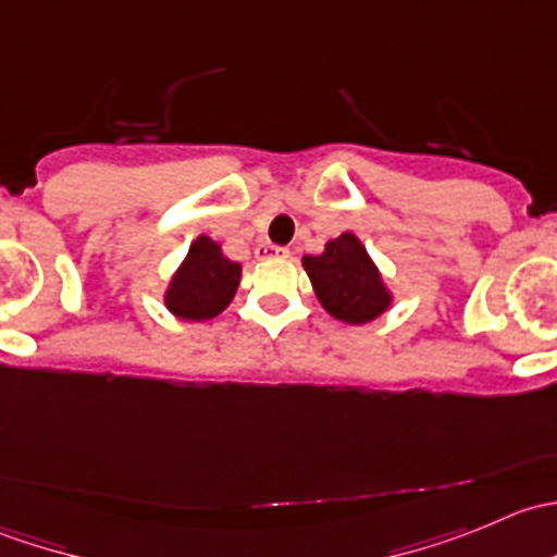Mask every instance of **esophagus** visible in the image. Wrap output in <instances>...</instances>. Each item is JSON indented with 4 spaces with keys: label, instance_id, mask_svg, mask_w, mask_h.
<instances>
[{
    "label": "esophagus",
    "instance_id": "obj_1",
    "mask_svg": "<svg viewBox=\"0 0 557 557\" xmlns=\"http://www.w3.org/2000/svg\"><path fill=\"white\" fill-rule=\"evenodd\" d=\"M258 256L261 258H288L290 250L288 247H280V245H263V247H258Z\"/></svg>",
    "mask_w": 557,
    "mask_h": 557
}]
</instances>
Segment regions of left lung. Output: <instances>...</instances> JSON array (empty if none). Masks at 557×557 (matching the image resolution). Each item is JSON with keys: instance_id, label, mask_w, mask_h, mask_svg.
<instances>
[{"instance_id": "8db88e82", "label": "left lung", "mask_w": 557, "mask_h": 557, "mask_svg": "<svg viewBox=\"0 0 557 557\" xmlns=\"http://www.w3.org/2000/svg\"><path fill=\"white\" fill-rule=\"evenodd\" d=\"M320 307L331 318L367 325L393 307V290L383 272L352 232L329 239L323 252L301 258Z\"/></svg>"}]
</instances>
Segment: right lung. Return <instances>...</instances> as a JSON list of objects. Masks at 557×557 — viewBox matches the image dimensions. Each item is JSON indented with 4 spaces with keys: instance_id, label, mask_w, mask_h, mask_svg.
<instances>
[{
    "instance_id": "add662e5",
    "label": "right lung",
    "mask_w": 557,
    "mask_h": 557,
    "mask_svg": "<svg viewBox=\"0 0 557 557\" xmlns=\"http://www.w3.org/2000/svg\"><path fill=\"white\" fill-rule=\"evenodd\" d=\"M239 280H243V267L223 252L221 243L199 234L170 277L164 307L174 318L205 323L232 305Z\"/></svg>"
}]
</instances>
